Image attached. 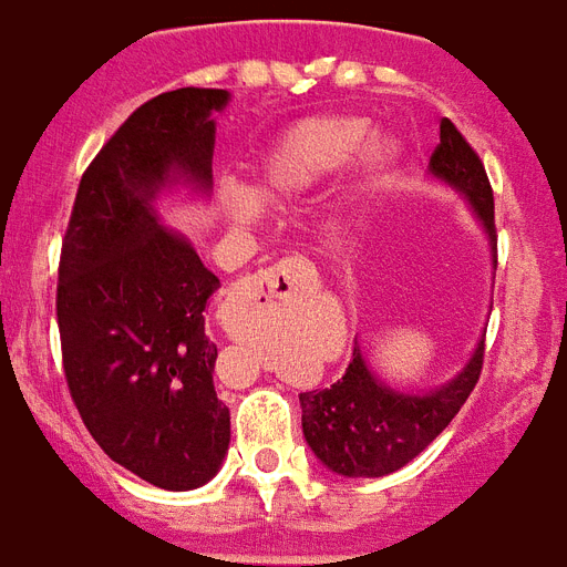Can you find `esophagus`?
Returning a JSON list of instances; mask_svg holds the SVG:
<instances>
[{"label": "esophagus", "instance_id": "34e87169", "mask_svg": "<svg viewBox=\"0 0 567 567\" xmlns=\"http://www.w3.org/2000/svg\"><path fill=\"white\" fill-rule=\"evenodd\" d=\"M315 268L306 259H282L274 268L247 276L220 306V329L233 340H250L276 308L291 302L315 285Z\"/></svg>", "mask_w": 567, "mask_h": 567}]
</instances>
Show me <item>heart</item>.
I'll return each mask as SVG.
<instances>
[{
    "label": "heart",
    "mask_w": 567,
    "mask_h": 567,
    "mask_svg": "<svg viewBox=\"0 0 567 567\" xmlns=\"http://www.w3.org/2000/svg\"><path fill=\"white\" fill-rule=\"evenodd\" d=\"M372 133V122L355 113H329V116H311L297 122L293 127L265 151L256 168L259 195L268 204H288L317 188L331 174H338L343 165L358 154L361 147L363 177L379 179L399 163L402 148L390 136H375L362 145ZM220 206L227 218L238 227H247L259 218V197L241 186H229L220 195Z\"/></svg>",
    "instance_id": "obj_1"
}]
</instances>
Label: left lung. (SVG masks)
<instances>
[{
	"label": "left lung",
	"instance_id": "left-lung-1",
	"mask_svg": "<svg viewBox=\"0 0 567 567\" xmlns=\"http://www.w3.org/2000/svg\"><path fill=\"white\" fill-rule=\"evenodd\" d=\"M431 174L457 188L466 197L495 250V197L481 156L454 127L451 118L440 122V145L431 154ZM483 370V340L457 379L434 393L413 395L390 390L370 372L355 343L343 379L326 390L299 393L302 434L323 466L343 477H381L408 466L416 454L443 434L449 422L466 404Z\"/></svg>",
	"mask_w": 567,
	"mask_h": 567
}]
</instances>
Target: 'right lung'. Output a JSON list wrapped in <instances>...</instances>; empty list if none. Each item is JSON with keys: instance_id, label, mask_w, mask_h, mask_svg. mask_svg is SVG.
<instances>
[{"instance_id": "1", "label": "right lung", "mask_w": 567, "mask_h": 567, "mask_svg": "<svg viewBox=\"0 0 567 567\" xmlns=\"http://www.w3.org/2000/svg\"><path fill=\"white\" fill-rule=\"evenodd\" d=\"M227 99L183 86L133 110L81 177L60 247L69 395L104 454L159 489L204 486L229 449L204 317L220 282L151 209L177 174L209 186L212 113Z\"/></svg>"}]
</instances>
